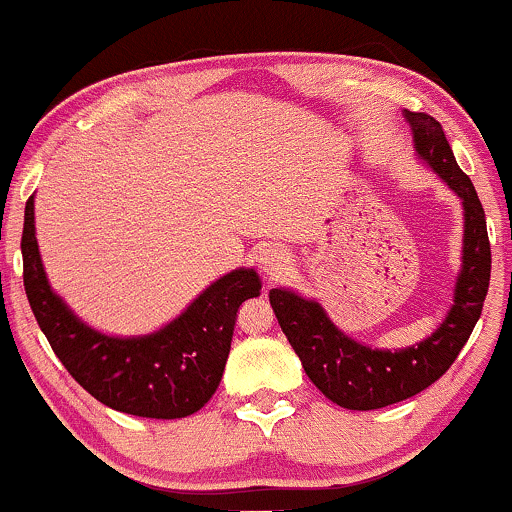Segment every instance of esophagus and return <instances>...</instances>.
<instances>
[{"label":"esophagus","instance_id":"1","mask_svg":"<svg viewBox=\"0 0 512 512\" xmlns=\"http://www.w3.org/2000/svg\"><path fill=\"white\" fill-rule=\"evenodd\" d=\"M257 262H260L262 274L269 278L283 276L290 267V255L283 248H276V245H269V248H262L260 255H257Z\"/></svg>","mask_w":512,"mask_h":512}]
</instances>
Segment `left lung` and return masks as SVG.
Instances as JSON below:
<instances>
[{"mask_svg":"<svg viewBox=\"0 0 512 512\" xmlns=\"http://www.w3.org/2000/svg\"><path fill=\"white\" fill-rule=\"evenodd\" d=\"M418 158L463 203V255L454 286V304L437 331L404 349L361 345L340 331L316 300L290 288H271L269 302L281 331L302 361L309 380L333 404L349 411H373L423 392L449 371L482 314L491 276L487 219L475 186L428 113L404 111Z\"/></svg>","mask_w":512,"mask_h":512,"instance_id":"8db88e82","label":"left lung"}]
</instances>
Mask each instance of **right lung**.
I'll return each mask as SVG.
<instances>
[{
	"label": "right lung",
	"instance_id": "1",
	"mask_svg": "<svg viewBox=\"0 0 512 512\" xmlns=\"http://www.w3.org/2000/svg\"><path fill=\"white\" fill-rule=\"evenodd\" d=\"M21 252L25 295L61 364L101 404L141 418H184L208 404L229 359L236 312L262 290L255 269H234L167 326L120 338L87 326L51 288L35 238V196L25 203Z\"/></svg>",
	"mask_w": 512,
	"mask_h": 512
}]
</instances>
